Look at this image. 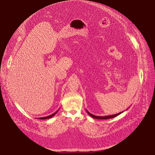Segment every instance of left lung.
<instances>
[{
  "mask_svg": "<svg viewBox=\"0 0 155 155\" xmlns=\"http://www.w3.org/2000/svg\"><path fill=\"white\" fill-rule=\"evenodd\" d=\"M127 109H126V110H127ZM86 112H87V114L89 115H90L92 118H96V119H100V120H105V119L112 118H114V117H117V116H118V115H120L121 114H122V113L123 112H120V113H118V114H115V115H107V116H104V117H102V116H96V115H93V114H90L89 112L87 111V110H86Z\"/></svg>",
  "mask_w": 155,
  "mask_h": 155,
  "instance_id": "obj_1",
  "label": "left lung"
}]
</instances>
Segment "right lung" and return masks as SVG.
Instances as JSON below:
<instances>
[{"label": "right lung", "mask_w": 155, "mask_h": 155, "mask_svg": "<svg viewBox=\"0 0 155 155\" xmlns=\"http://www.w3.org/2000/svg\"><path fill=\"white\" fill-rule=\"evenodd\" d=\"M58 112V110H57V111L56 112H54V114H53L52 115H49V116H47V117H41V118H39L38 119H41V120H44V119H49V118H51V117H53V116H54L56 114V113Z\"/></svg>", "instance_id": "obj_1"}]
</instances>
